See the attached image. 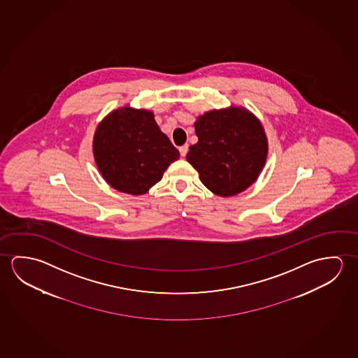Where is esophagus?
I'll return each mask as SVG.
<instances>
[{
	"instance_id": "obj_1",
	"label": "esophagus",
	"mask_w": 358,
	"mask_h": 358,
	"mask_svg": "<svg viewBox=\"0 0 358 358\" xmlns=\"http://www.w3.org/2000/svg\"><path fill=\"white\" fill-rule=\"evenodd\" d=\"M178 150H180L181 156H186V153H187L188 151V145H183V146L180 147Z\"/></svg>"
}]
</instances>
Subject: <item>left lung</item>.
Returning <instances> with one entry per match:
<instances>
[{
  "instance_id": "1",
  "label": "left lung",
  "mask_w": 358,
  "mask_h": 358,
  "mask_svg": "<svg viewBox=\"0 0 358 358\" xmlns=\"http://www.w3.org/2000/svg\"><path fill=\"white\" fill-rule=\"evenodd\" d=\"M199 142L187 159L199 180L217 196H235L250 187L264 169L268 152L264 127L253 113L231 106L199 116Z\"/></svg>"
}]
</instances>
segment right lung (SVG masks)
Masks as SVG:
<instances>
[{
  "label": "right lung",
  "instance_id": "add662e5",
  "mask_svg": "<svg viewBox=\"0 0 358 358\" xmlns=\"http://www.w3.org/2000/svg\"><path fill=\"white\" fill-rule=\"evenodd\" d=\"M94 156L111 187L137 196L161 181L180 152L159 129L152 112L126 106L112 111L97 126Z\"/></svg>",
  "mask_w": 358,
  "mask_h": 358
}]
</instances>
